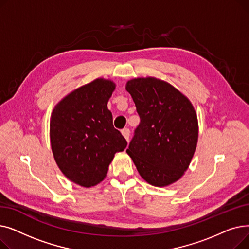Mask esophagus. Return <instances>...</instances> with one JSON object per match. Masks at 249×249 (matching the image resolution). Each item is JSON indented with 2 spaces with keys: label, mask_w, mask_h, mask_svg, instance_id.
Listing matches in <instances>:
<instances>
[{
  "label": "esophagus",
  "mask_w": 249,
  "mask_h": 249,
  "mask_svg": "<svg viewBox=\"0 0 249 249\" xmlns=\"http://www.w3.org/2000/svg\"><path fill=\"white\" fill-rule=\"evenodd\" d=\"M121 133H122V135L125 137V139L128 141V140H129V136H130V130H129V128H124V129H122Z\"/></svg>",
  "instance_id": "obj_1"
}]
</instances>
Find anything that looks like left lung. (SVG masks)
I'll list each match as a JSON object with an SVG mask.
<instances>
[{
	"instance_id": "left-lung-1",
	"label": "left lung",
	"mask_w": 249,
	"mask_h": 249,
	"mask_svg": "<svg viewBox=\"0 0 249 249\" xmlns=\"http://www.w3.org/2000/svg\"><path fill=\"white\" fill-rule=\"evenodd\" d=\"M140 123L126 152L148 184L164 187L187 171L198 142V119L191 102L172 85L155 77L126 85Z\"/></svg>"
}]
</instances>
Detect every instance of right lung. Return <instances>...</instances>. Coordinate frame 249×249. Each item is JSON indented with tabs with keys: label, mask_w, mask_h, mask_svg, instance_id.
<instances>
[{
	"label": "right lung",
	"mask_w": 249,
	"mask_h": 249,
	"mask_svg": "<svg viewBox=\"0 0 249 249\" xmlns=\"http://www.w3.org/2000/svg\"><path fill=\"white\" fill-rule=\"evenodd\" d=\"M114 89L113 82L97 78L62 99L51 115L54 160L63 175L82 187L101 182L115 153L127 146L107 107Z\"/></svg>",
	"instance_id": "obj_1"
}]
</instances>
